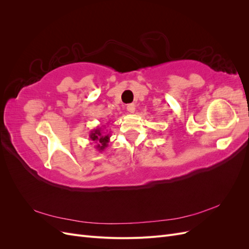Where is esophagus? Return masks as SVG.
Segmentation results:
<instances>
[{
  "mask_svg": "<svg viewBox=\"0 0 249 249\" xmlns=\"http://www.w3.org/2000/svg\"><path fill=\"white\" fill-rule=\"evenodd\" d=\"M135 105L134 104H129L126 106V110H127V112H130V113H134L135 112Z\"/></svg>",
  "mask_w": 249,
  "mask_h": 249,
  "instance_id": "34e87169",
  "label": "esophagus"
}]
</instances>
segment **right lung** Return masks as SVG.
Instances as JSON below:
<instances>
[{
	"label": "right lung",
	"mask_w": 249,
	"mask_h": 249,
	"mask_svg": "<svg viewBox=\"0 0 249 249\" xmlns=\"http://www.w3.org/2000/svg\"><path fill=\"white\" fill-rule=\"evenodd\" d=\"M105 126H96V129H93L89 133V138L96 143L95 148L102 152L108 146V143L110 141V134L104 131Z\"/></svg>",
	"instance_id": "right-lung-1"
}]
</instances>
